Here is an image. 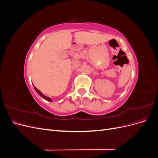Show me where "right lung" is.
Returning <instances> with one entry per match:
<instances>
[{"label": "right lung", "mask_w": 158, "mask_h": 158, "mask_svg": "<svg viewBox=\"0 0 158 158\" xmlns=\"http://www.w3.org/2000/svg\"><path fill=\"white\" fill-rule=\"evenodd\" d=\"M34 88H35V89L36 90V92L38 93V94H39L41 97H42L44 99H45V100H47V101H49V102H52V100L50 98H49V97H47V96H45V95H44V94H43L40 90H38L35 86H34Z\"/></svg>", "instance_id": "1"}]
</instances>
